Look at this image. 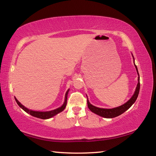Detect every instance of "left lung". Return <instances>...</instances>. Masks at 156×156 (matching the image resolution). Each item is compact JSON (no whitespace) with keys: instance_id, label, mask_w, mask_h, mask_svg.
I'll list each match as a JSON object with an SVG mask.
<instances>
[{"instance_id":"1","label":"left lung","mask_w":156,"mask_h":156,"mask_svg":"<svg viewBox=\"0 0 156 156\" xmlns=\"http://www.w3.org/2000/svg\"><path fill=\"white\" fill-rule=\"evenodd\" d=\"M135 64V63H134ZM136 69L137 70V72H138V74L139 76L138 68H137V66L135 65ZM139 91H140V77L138 76V83L137 84V87L136 89V91L134 93L133 96L131 97V98L126 102L125 104L121 105L120 107L113 108V109H102V108H98L94 106V105H91L89 103V100L87 99V106L89 109H90L92 112H94L96 114L100 116H102V117L106 118H113L115 117H117V116L120 115L125 112L126 110L129 109V108L131 107V105H133L134 102H136L137 98L139 94Z\"/></svg>"}]
</instances>
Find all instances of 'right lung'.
I'll return each instance as SVG.
<instances>
[{"label": "right lung", "mask_w": 156, "mask_h": 156, "mask_svg": "<svg viewBox=\"0 0 156 156\" xmlns=\"http://www.w3.org/2000/svg\"><path fill=\"white\" fill-rule=\"evenodd\" d=\"M68 91H69V90L67 91V93H66V94H65V102H64V104L62 105V107L58 108V109H56L50 111V112H35V111L28 109L27 108L25 107L23 105H21L20 102H18V100L16 98H15V100H16V102L17 104L18 105V106H19L20 108H22V109L24 110L25 112L30 113L31 115L34 116V117H36V118H41V119H48V118L53 117V116H54L55 115L58 114V113L62 112V111L65 109V108L66 107V105H67Z\"/></svg>", "instance_id": "1"}]
</instances>
